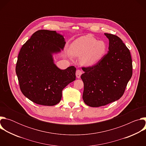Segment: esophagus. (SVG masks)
Masks as SVG:
<instances>
[{
    "label": "esophagus",
    "instance_id": "1",
    "mask_svg": "<svg viewBox=\"0 0 146 146\" xmlns=\"http://www.w3.org/2000/svg\"><path fill=\"white\" fill-rule=\"evenodd\" d=\"M82 74V72L80 70H77L76 72V76L77 78H80L81 77V75Z\"/></svg>",
    "mask_w": 146,
    "mask_h": 146
}]
</instances>
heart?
<instances>
[{"label": "heart", "instance_id": "obj_1", "mask_svg": "<svg viewBox=\"0 0 146 146\" xmlns=\"http://www.w3.org/2000/svg\"><path fill=\"white\" fill-rule=\"evenodd\" d=\"M107 44L103 40H97L91 35L82 36L71 43L69 52L74 57H80L81 64L86 66L96 64L106 53Z\"/></svg>", "mask_w": 146, "mask_h": 146}]
</instances>
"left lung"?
Segmentation results:
<instances>
[{
    "mask_svg": "<svg viewBox=\"0 0 146 146\" xmlns=\"http://www.w3.org/2000/svg\"><path fill=\"white\" fill-rule=\"evenodd\" d=\"M109 40V51L98 63L82 68L84 73L82 99L87 105L96 108L118 100L132 76V61L129 49L118 36L105 33Z\"/></svg>",
    "mask_w": 146,
    "mask_h": 146,
    "instance_id": "1",
    "label": "left lung"
}]
</instances>
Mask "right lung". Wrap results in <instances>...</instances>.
<instances>
[{
	"mask_svg": "<svg viewBox=\"0 0 146 146\" xmlns=\"http://www.w3.org/2000/svg\"><path fill=\"white\" fill-rule=\"evenodd\" d=\"M65 39L56 31L39 30L23 46L16 65L21 91L33 102L54 106L62 98V92L76 80L74 66L60 69L54 64L53 55L60 53Z\"/></svg>",
	"mask_w": 146,
	"mask_h": 146,
	"instance_id": "1",
	"label": "right lung"
}]
</instances>
